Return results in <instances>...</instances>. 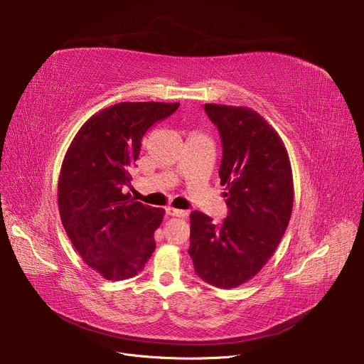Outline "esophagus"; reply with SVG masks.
I'll return each instance as SVG.
<instances>
[{
  "label": "esophagus",
  "instance_id": "34e87169",
  "mask_svg": "<svg viewBox=\"0 0 364 364\" xmlns=\"http://www.w3.org/2000/svg\"><path fill=\"white\" fill-rule=\"evenodd\" d=\"M165 213H166V215H169V217H180V218H184V217L187 215V213L183 211V209H176V208H172V206H168V208L165 209Z\"/></svg>",
  "mask_w": 364,
  "mask_h": 364
}]
</instances>
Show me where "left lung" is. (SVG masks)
I'll use <instances>...</instances> for the list:
<instances>
[{"label":"left lung","mask_w":364,"mask_h":364,"mask_svg":"<svg viewBox=\"0 0 364 364\" xmlns=\"http://www.w3.org/2000/svg\"><path fill=\"white\" fill-rule=\"evenodd\" d=\"M205 112L223 141L220 165L227 218L214 224L190 214V247L196 274L221 289L251 280L270 259L292 215V168L280 136L259 113L208 103Z\"/></svg>","instance_id":"left-lung-1"}]
</instances>
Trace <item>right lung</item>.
<instances>
[{"label": "right lung", "instance_id": "obj_1", "mask_svg": "<svg viewBox=\"0 0 364 364\" xmlns=\"http://www.w3.org/2000/svg\"><path fill=\"white\" fill-rule=\"evenodd\" d=\"M180 103L122 102L97 112L73 137L57 187L59 211L76 252L107 280L139 274L155 251L165 211L134 200L124 188L146 131Z\"/></svg>", "mask_w": 364, "mask_h": 364}]
</instances>
